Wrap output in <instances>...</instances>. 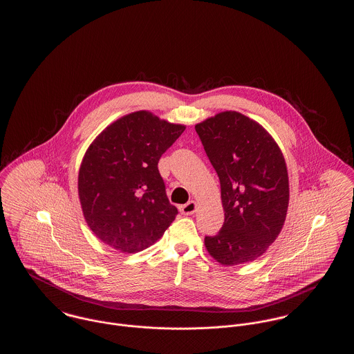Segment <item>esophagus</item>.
<instances>
[{
  "label": "esophagus",
  "instance_id": "34e87169",
  "mask_svg": "<svg viewBox=\"0 0 354 354\" xmlns=\"http://www.w3.org/2000/svg\"><path fill=\"white\" fill-rule=\"evenodd\" d=\"M179 209H180V212L183 215H192L198 209V203L195 202V201H191V202L187 203L185 205H180Z\"/></svg>",
  "mask_w": 354,
  "mask_h": 354
}]
</instances>
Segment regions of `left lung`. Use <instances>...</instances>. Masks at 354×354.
Returning a JSON list of instances; mask_svg holds the SVG:
<instances>
[{"mask_svg": "<svg viewBox=\"0 0 354 354\" xmlns=\"http://www.w3.org/2000/svg\"><path fill=\"white\" fill-rule=\"evenodd\" d=\"M218 172L224 224L204 245L221 266L232 267L267 252L283 230L289 204L286 159L273 136L256 120L221 111L195 124Z\"/></svg>", "mask_w": 354, "mask_h": 354, "instance_id": "left-lung-1", "label": "left lung"}]
</instances>
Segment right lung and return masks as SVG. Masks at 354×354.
<instances>
[{"instance_id": "right-lung-1", "label": "right lung", "mask_w": 354, "mask_h": 354, "mask_svg": "<svg viewBox=\"0 0 354 354\" xmlns=\"http://www.w3.org/2000/svg\"><path fill=\"white\" fill-rule=\"evenodd\" d=\"M147 110L109 124L86 150L78 198L88 228L103 244L134 253L156 243L178 215L158 169L162 153L185 131Z\"/></svg>"}]
</instances>
